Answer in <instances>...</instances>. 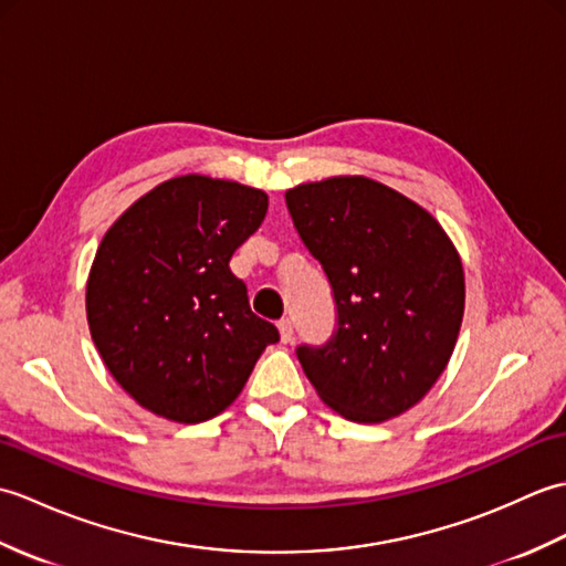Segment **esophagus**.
<instances>
[{"label":"esophagus","instance_id":"34e87169","mask_svg":"<svg viewBox=\"0 0 566 566\" xmlns=\"http://www.w3.org/2000/svg\"><path fill=\"white\" fill-rule=\"evenodd\" d=\"M280 335H282V343H292L294 340V323L290 318L280 321Z\"/></svg>","mask_w":566,"mask_h":566}]
</instances>
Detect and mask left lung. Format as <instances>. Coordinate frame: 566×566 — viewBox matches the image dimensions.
I'll use <instances>...</instances> for the list:
<instances>
[{
	"label": "left lung",
	"mask_w": 566,
	"mask_h": 566,
	"mask_svg": "<svg viewBox=\"0 0 566 566\" xmlns=\"http://www.w3.org/2000/svg\"><path fill=\"white\" fill-rule=\"evenodd\" d=\"M331 284L335 331L298 345L333 411L379 423L416 406L448 367L464 314V272L440 223L367 177H333L284 195Z\"/></svg>",
	"instance_id": "obj_1"
}]
</instances>
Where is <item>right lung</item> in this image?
<instances>
[{
  "mask_svg": "<svg viewBox=\"0 0 566 566\" xmlns=\"http://www.w3.org/2000/svg\"><path fill=\"white\" fill-rule=\"evenodd\" d=\"M268 195L187 175L140 197L109 231L87 282L92 340L134 399L175 423L219 416L280 340L228 268Z\"/></svg>",
  "mask_w": 566,
  "mask_h": 566,
  "instance_id": "1",
  "label": "right lung"
}]
</instances>
